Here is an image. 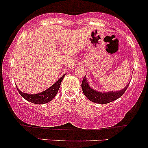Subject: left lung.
Here are the masks:
<instances>
[{"mask_svg":"<svg viewBox=\"0 0 148 148\" xmlns=\"http://www.w3.org/2000/svg\"><path fill=\"white\" fill-rule=\"evenodd\" d=\"M129 84H128L122 90L116 91V92H97L89 86L87 82V79H86V76H85L82 83V88L83 93L89 100L95 103H97V104H104L113 102L122 97L127 89Z\"/></svg>","mask_w":148,"mask_h":148,"instance_id":"obj_1","label":"left lung"}]
</instances>
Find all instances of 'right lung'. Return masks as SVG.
<instances>
[{"label":"right lung","instance_id":"obj_1","mask_svg":"<svg viewBox=\"0 0 148 148\" xmlns=\"http://www.w3.org/2000/svg\"><path fill=\"white\" fill-rule=\"evenodd\" d=\"M65 74H64L56 83L53 84L51 86L47 89L46 90L41 92L38 94H36V95H29V94L23 93L21 90H19L18 88H17L19 94L24 98L25 99L28 101L30 102L34 103V104H46V103L49 102L51 101L52 99L54 98L57 94L58 91H59V87H60L61 83H62V79L64 77Z\"/></svg>","mask_w":148,"mask_h":148}]
</instances>
